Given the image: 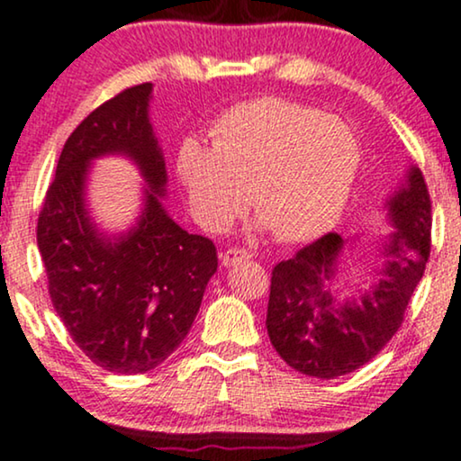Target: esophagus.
<instances>
[{
    "instance_id": "esophagus-1",
    "label": "esophagus",
    "mask_w": 461,
    "mask_h": 461,
    "mask_svg": "<svg viewBox=\"0 0 461 461\" xmlns=\"http://www.w3.org/2000/svg\"><path fill=\"white\" fill-rule=\"evenodd\" d=\"M252 258V254L246 252V249H240V248H230L226 249L224 254H221V265L224 267H235L240 263H246V260Z\"/></svg>"
}]
</instances>
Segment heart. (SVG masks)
I'll use <instances>...</instances> for the list:
<instances>
[{"label":"heart","mask_w":461,"mask_h":461,"mask_svg":"<svg viewBox=\"0 0 461 461\" xmlns=\"http://www.w3.org/2000/svg\"><path fill=\"white\" fill-rule=\"evenodd\" d=\"M175 167L203 229H229L248 194L258 229L299 243L321 237L342 215L361 145L339 119L299 102L260 98L226 111L212 128V145L185 139Z\"/></svg>","instance_id":"obj_1"}]
</instances>
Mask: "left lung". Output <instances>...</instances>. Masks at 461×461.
Listing matches in <instances>:
<instances>
[{
    "label": "left lung",
    "mask_w": 461,
    "mask_h": 461,
    "mask_svg": "<svg viewBox=\"0 0 461 461\" xmlns=\"http://www.w3.org/2000/svg\"><path fill=\"white\" fill-rule=\"evenodd\" d=\"M384 212L393 230L380 243L384 265L359 297L333 288L350 237L329 232L271 271L267 333L277 355L314 378H338L372 361L393 338L429 257L431 203L421 170L408 167Z\"/></svg>",
    "instance_id": "8db88e82"
}]
</instances>
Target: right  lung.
Returning <instances> with one entry per match:
<instances>
[{
  "label": "right lung",
  "instance_id": "add662e5",
  "mask_svg": "<svg viewBox=\"0 0 461 461\" xmlns=\"http://www.w3.org/2000/svg\"><path fill=\"white\" fill-rule=\"evenodd\" d=\"M153 85L98 106L66 140L38 218L49 294L68 333L95 366L143 374L184 342L218 271L212 240L164 209L167 162L149 119ZM126 157L144 177L141 212L128 231L106 233L88 209L91 164Z\"/></svg>",
  "mask_w": 461,
  "mask_h": 461
}]
</instances>
